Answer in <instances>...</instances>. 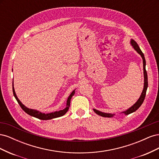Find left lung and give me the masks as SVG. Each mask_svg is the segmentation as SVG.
I'll return each instance as SVG.
<instances>
[{"instance_id": "obj_1", "label": "left lung", "mask_w": 159, "mask_h": 159, "mask_svg": "<svg viewBox=\"0 0 159 159\" xmlns=\"http://www.w3.org/2000/svg\"><path fill=\"white\" fill-rule=\"evenodd\" d=\"M131 45L133 46L134 49L139 54H140L142 57L143 58V71H144V88L143 90V92L140 96V98L138 99L137 102L134 103L131 107H130L129 109L125 111L123 113H125V115H129L131 113H133L136 110H137L139 107H141V105H142V103L144 102V99L145 98V95H146V92H147V89L148 88V77H147V71L145 69V66H146V61H145V56H144L143 53L142 52V51L141 50L140 48L139 47L137 43L134 41V40H131ZM94 112L95 113H97L98 115H100V116H102L104 117H113L114 114H111V113H103V112H101L99 111H98L96 109H93Z\"/></svg>"}]
</instances>
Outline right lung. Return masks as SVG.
I'll use <instances>...</instances> for the list:
<instances>
[{
	"label": "right lung",
	"instance_id": "right-lung-1",
	"mask_svg": "<svg viewBox=\"0 0 159 159\" xmlns=\"http://www.w3.org/2000/svg\"><path fill=\"white\" fill-rule=\"evenodd\" d=\"M12 91H13V94L14 96L15 97L16 101L18 102V104L20 105V106L21 107V108L25 111L28 114L31 115L32 117H34L36 118H38L39 119L41 120H48V119H54V118H56V117H59L61 116H63L64 115H65L67 111H68L69 108H70V102H71V99L72 98V96H73L75 94V90L72 91V93L70 95L69 98H68V100H67V103H66V107L63 109V110H60L59 111H55V112H52L50 113H41L40 111H38L34 110V109H31L29 108H27L26 106L24 105L20 100L18 99V98H17V96L16 95L15 93V91H14V86L12 85Z\"/></svg>",
	"mask_w": 159,
	"mask_h": 159
}]
</instances>
